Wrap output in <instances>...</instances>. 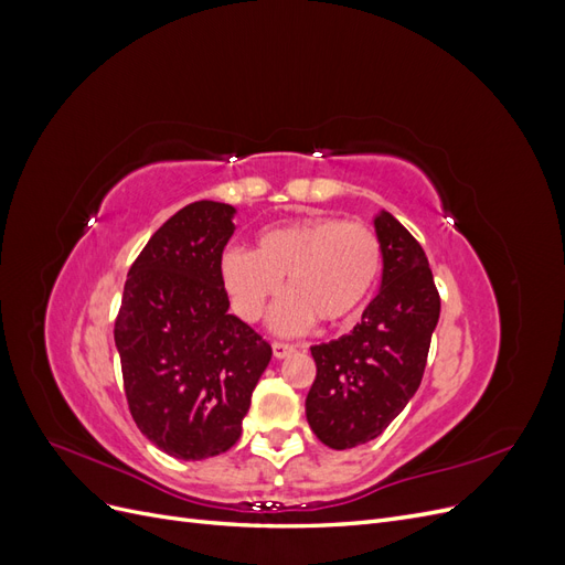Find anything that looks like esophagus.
<instances>
[{
  "label": "esophagus",
  "instance_id": "obj_1",
  "mask_svg": "<svg viewBox=\"0 0 565 565\" xmlns=\"http://www.w3.org/2000/svg\"><path fill=\"white\" fill-rule=\"evenodd\" d=\"M297 347L292 344H285V341H273V355L276 358H287L289 353H295Z\"/></svg>",
  "mask_w": 565,
  "mask_h": 565
}]
</instances>
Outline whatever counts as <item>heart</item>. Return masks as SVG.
<instances>
[{
    "instance_id": "1",
    "label": "heart",
    "mask_w": 565,
    "mask_h": 565,
    "mask_svg": "<svg viewBox=\"0 0 565 565\" xmlns=\"http://www.w3.org/2000/svg\"><path fill=\"white\" fill-rule=\"evenodd\" d=\"M382 264V241L372 226L320 214L266 228L252 252H224L218 270L233 311L247 322L266 313L287 280L289 297L270 324L280 334H299L313 320H351L377 285Z\"/></svg>"
}]
</instances>
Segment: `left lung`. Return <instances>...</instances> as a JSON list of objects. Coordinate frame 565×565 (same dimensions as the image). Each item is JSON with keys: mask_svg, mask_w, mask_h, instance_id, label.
I'll list each match as a JSON object with an SVG mask.
<instances>
[{"mask_svg": "<svg viewBox=\"0 0 565 565\" xmlns=\"http://www.w3.org/2000/svg\"><path fill=\"white\" fill-rule=\"evenodd\" d=\"M384 252L382 289L353 332L311 347L316 380L306 419L332 450L377 438L422 384L440 297L429 259L388 212L374 216Z\"/></svg>", "mask_w": 565, "mask_h": 565, "instance_id": "8db88e82", "label": "left lung"}]
</instances>
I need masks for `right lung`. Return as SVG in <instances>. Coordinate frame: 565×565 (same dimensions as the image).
I'll return each mask as SVG.
<instances>
[{
	"mask_svg": "<svg viewBox=\"0 0 565 565\" xmlns=\"http://www.w3.org/2000/svg\"><path fill=\"white\" fill-rule=\"evenodd\" d=\"M224 202L185 204L136 256L115 320L129 413L177 459L226 452L243 434L270 344L228 313L221 256L235 231Z\"/></svg>",
	"mask_w": 565,
	"mask_h": 565,
	"instance_id": "add662e5",
	"label": "right lung"
}]
</instances>
